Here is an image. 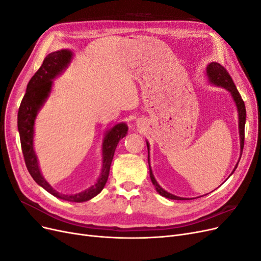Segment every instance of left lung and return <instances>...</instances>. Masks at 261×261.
Returning a JSON list of instances; mask_svg holds the SVG:
<instances>
[{
    "mask_svg": "<svg viewBox=\"0 0 261 261\" xmlns=\"http://www.w3.org/2000/svg\"><path fill=\"white\" fill-rule=\"evenodd\" d=\"M207 75L209 77V81L212 84H215L217 86H222L231 92L232 97L236 103V107H238L239 118H240L239 128H240V137H241V156H242L243 148H244V139H245V122H246V109H245L244 101L241 97L239 90L236 89V86L232 80V77L230 76V74H228L227 70L222 65H220L219 63H216V62L210 63L207 67ZM147 147H148V163H149V145H148V143H147ZM238 164H239V162H238ZM238 164H236V167L234 168L233 172L236 170V168H238ZM149 170H150V178H151L152 184L154 185L156 192L159 193L161 196L167 197V198H169V199H175V200L186 199V198H181V197H177V196L172 195L168 192H165L164 189L161 188V186L156 183V180L152 174L151 168H150V163H149Z\"/></svg>",
    "mask_w": 261,
    "mask_h": 261,
    "instance_id": "obj_1",
    "label": "left lung"
}]
</instances>
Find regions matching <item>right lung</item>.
Segmentation results:
<instances>
[{"label": "right lung", "instance_id": "obj_1", "mask_svg": "<svg viewBox=\"0 0 261 261\" xmlns=\"http://www.w3.org/2000/svg\"><path fill=\"white\" fill-rule=\"evenodd\" d=\"M70 59H72V52L68 50L55 51L46 55L42 65L37 70L36 74L31 77V80L27 85L26 93L21 100L18 110L17 126L23 159H25L28 172L33 176L36 183L43 187L46 192L58 197V198L73 202H83L93 198L94 196H97L103 189L109 177L110 167H111L115 148L118 141L125 137L128 127L126 124L120 123L107 133L103 140V148H102V152H103L102 153L103 154V167H102L101 175L97 183L90 188L86 189L85 192L75 195L60 194L57 191H54L48 181L42 177L40 170H39L37 156L35 154L33 145L35 118L39 109H40L45 99L49 96L52 80L67 66Z\"/></svg>", "mask_w": 261, "mask_h": 261}]
</instances>
